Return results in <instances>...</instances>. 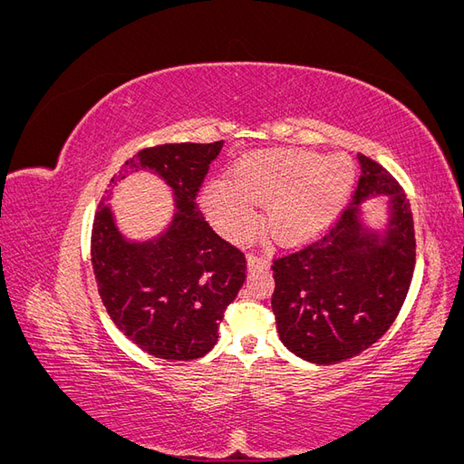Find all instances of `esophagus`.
<instances>
[{
	"label": "esophagus",
	"instance_id": "obj_1",
	"mask_svg": "<svg viewBox=\"0 0 464 464\" xmlns=\"http://www.w3.org/2000/svg\"><path fill=\"white\" fill-rule=\"evenodd\" d=\"M247 265H249L251 271H256V269H266V266L271 265V259L266 257V256L249 254V256H247Z\"/></svg>",
	"mask_w": 464,
	"mask_h": 464
}]
</instances>
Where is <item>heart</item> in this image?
<instances>
[{"mask_svg": "<svg viewBox=\"0 0 464 464\" xmlns=\"http://www.w3.org/2000/svg\"><path fill=\"white\" fill-rule=\"evenodd\" d=\"M354 176V162L344 154L263 152L237 166L232 181H210L205 207L224 234L244 237L257 227L255 203H269L271 230L280 240L296 242L319 232L336 217Z\"/></svg>", "mask_w": 464, "mask_h": 464, "instance_id": "b5f03b06", "label": "heart"}]
</instances>
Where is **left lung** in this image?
<instances>
[{
	"mask_svg": "<svg viewBox=\"0 0 464 464\" xmlns=\"http://www.w3.org/2000/svg\"><path fill=\"white\" fill-rule=\"evenodd\" d=\"M343 213L314 240L273 259L271 298L276 331L294 354L339 363L370 348L397 319L416 265L411 201L399 181L366 154ZM373 192L392 195L393 218L385 241L359 232L355 203Z\"/></svg>",
	"mask_w": 464,
	"mask_h": 464,
	"instance_id": "obj_1",
	"label": "left lung"
}]
</instances>
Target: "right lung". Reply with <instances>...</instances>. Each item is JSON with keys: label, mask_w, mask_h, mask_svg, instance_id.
I'll use <instances>...</instances> for the list:
<instances>
[{"label": "right lung", "mask_w": 464, "mask_h": 464, "mask_svg": "<svg viewBox=\"0 0 464 464\" xmlns=\"http://www.w3.org/2000/svg\"><path fill=\"white\" fill-rule=\"evenodd\" d=\"M220 149L222 141L166 143L125 160V172L149 168L174 189L179 210L160 240L125 242L104 201L94 215L91 261L106 312L128 339L162 360L207 354L246 280L244 251L222 240L195 203Z\"/></svg>", "instance_id": "obj_1"}]
</instances>
